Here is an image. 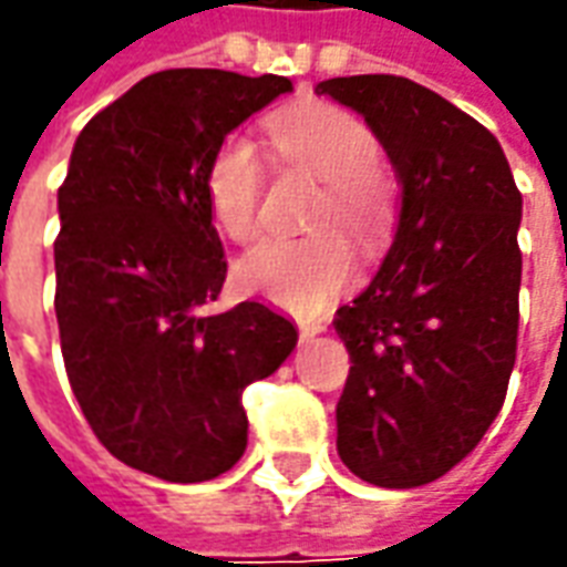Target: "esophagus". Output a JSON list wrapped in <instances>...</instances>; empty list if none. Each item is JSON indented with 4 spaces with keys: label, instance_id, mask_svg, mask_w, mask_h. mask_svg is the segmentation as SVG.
<instances>
[{
    "label": "esophagus",
    "instance_id": "1",
    "mask_svg": "<svg viewBox=\"0 0 567 567\" xmlns=\"http://www.w3.org/2000/svg\"><path fill=\"white\" fill-rule=\"evenodd\" d=\"M321 331H324L321 324H300V337H303V340H309V337H316V333Z\"/></svg>",
    "mask_w": 567,
    "mask_h": 567
}]
</instances>
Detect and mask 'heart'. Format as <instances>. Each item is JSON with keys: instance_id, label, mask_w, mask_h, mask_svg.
<instances>
[{"instance_id": "1", "label": "heart", "mask_w": 567, "mask_h": 567, "mask_svg": "<svg viewBox=\"0 0 567 567\" xmlns=\"http://www.w3.org/2000/svg\"><path fill=\"white\" fill-rule=\"evenodd\" d=\"M272 154L309 178L321 182L309 236H267L236 264V279L251 295L291 309L297 316H319L343 295L355 276V248L380 246L392 227V190L377 169L380 142L364 121L331 103H300L267 121ZM264 166L255 145L243 136L212 151L203 175L206 206L215 227L234 243H248L258 230V199Z\"/></svg>"}]
</instances>
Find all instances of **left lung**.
<instances>
[{"label": "left lung", "mask_w": 567, "mask_h": 567, "mask_svg": "<svg viewBox=\"0 0 567 567\" xmlns=\"http://www.w3.org/2000/svg\"><path fill=\"white\" fill-rule=\"evenodd\" d=\"M316 93L368 121L401 182L392 248L333 319L352 361L337 452L373 486H425L474 452L504 404L523 194L498 140L416 81L352 75Z\"/></svg>", "instance_id": "8db88e82"}]
</instances>
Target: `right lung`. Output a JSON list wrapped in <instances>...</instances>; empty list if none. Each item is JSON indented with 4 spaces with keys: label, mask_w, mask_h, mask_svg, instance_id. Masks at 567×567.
<instances>
[{
    "label": "right lung",
    "mask_w": 567,
    "mask_h": 567,
    "mask_svg": "<svg viewBox=\"0 0 567 567\" xmlns=\"http://www.w3.org/2000/svg\"><path fill=\"white\" fill-rule=\"evenodd\" d=\"M282 75L166 69L81 130L56 194V324L66 377L117 462L166 483L230 471L248 443L243 392L297 346L291 321L246 300L206 316L227 260L203 175Z\"/></svg>",
    "instance_id": "1"
}]
</instances>
